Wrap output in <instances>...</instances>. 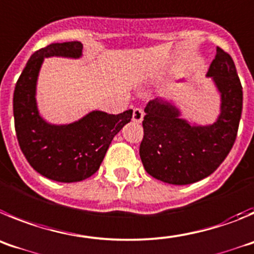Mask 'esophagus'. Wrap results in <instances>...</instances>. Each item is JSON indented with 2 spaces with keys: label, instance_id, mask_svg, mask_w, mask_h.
Returning <instances> with one entry per match:
<instances>
[{
  "label": "esophagus",
  "instance_id": "34e87169",
  "mask_svg": "<svg viewBox=\"0 0 254 254\" xmlns=\"http://www.w3.org/2000/svg\"><path fill=\"white\" fill-rule=\"evenodd\" d=\"M143 118H144L143 109H140V107H135V109L132 110V122L141 123L143 122Z\"/></svg>",
  "mask_w": 254,
  "mask_h": 254
}]
</instances>
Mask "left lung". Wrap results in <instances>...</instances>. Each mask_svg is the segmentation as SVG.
<instances>
[{"mask_svg":"<svg viewBox=\"0 0 254 254\" xmlns=\"http://www.w3.org/2000/svg\"><path fill=\"white\" fill-rule=\"evenodd\" d=\"M207 77L220 92V114L214 124L191 125L175 105L162 99L144 109V136L139 148L148 173L171 185H190L211 175L234 145L243 107V91L232 57L216 48Z\"/></svg>","mask_w":254,"mask_h":254,"instance_id":"1","label":"left lung"}]
</instances>
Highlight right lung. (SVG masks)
<instances>
[{"mask_svg":"<svg viewBox=\"0 0 254 254\" xmlns=\"http://www.w3.org/2000/svg\"><path fill=\"white\" fill-rule=\"evenodd\" d=\"M79 42L53 43L36 50L13 92L16 136L25 158L36 172L57 182H78L100 168L114 136L131 120L132 110L118 115L92 111L67 125L49 124L36 106V82L44 58H79Z\"/></svg>","mask_w":254,"mask_h":254,"instance_id":"right-lung-1","label":"right lung"}]
</instances>
